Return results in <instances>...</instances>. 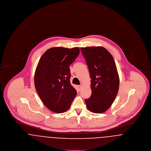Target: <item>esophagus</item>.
Wrapping results in <instances>:
<instances>
[{"label": "esophagus", "instance_id": "obj_1", "mask_svg": "<svg viewBox=\"0 0 151 151\" xmlns=\"http://www.w3.org/2000/svg\"><path fill=\"white\" fill-rule=\"evenodd\" d=\"M81 89V86H78V91H80Z\"/></svg>", "mask_w": 151, "mask_h": 151}]
</instances>
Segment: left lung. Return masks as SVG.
<instances>
[{
    "mask_svg": "<svg viewBox=\"0 0 151 151\" xmlns=\"http://www.w3.org/2000/svg\"><path fill=\"white\" fill-rule=\"evenodd\" d=\"M91 79L92 94L86 99L88 109L95 113H102L111 106L118 93L119 75L114 59L101 46L81 47Z\"/></svg>",
    "mask_w": 151,
    "mask_h": 151,
    "instance_id": "left-lung-1",
    "label": "left lung"
}]
</instances>
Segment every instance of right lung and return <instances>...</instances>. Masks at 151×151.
Here are the masks:
<instances>
[{
  "label": "right lung",
  "mask_w": 151,
  "mask_h": 151,
  "mask_svg": "<svg viewBox=\"0 0 151 151\" xmlns=\"http://www.w3.org/2000/svg\"><path fill=\"white\" fill-rule=\"evenodd\" d=\"M79 47H52L40 58L35 74V86L43 104L57 113L66 111L76 96L70 83V65L78 57Z\"/></svg>",
  "instance_id": "add662e5"
}]
</instances>
